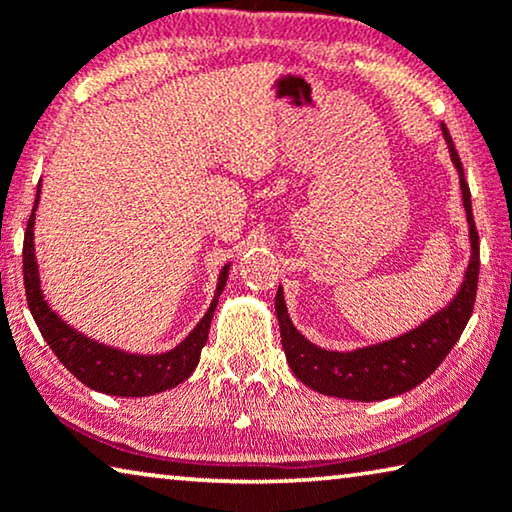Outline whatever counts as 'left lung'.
<instances>
[{
  "label": "left lung",
  "mask_w": 512,
  "mask_h": 512,
  "mask_svg": "<svg viewBox=\"0 0 512 512\" xmlns=\"http://www.w3.org/2000/svg\"><path fill=\"white\" fill-rule=\"evenodd\" d=\"M440 127L453 166L458 170L462 207H465L469 225V253L472 255H469L465 278H462L456 296L442 310L421 321L417 328L387 339V342L353 348V351H328L300 335L289 319L285 291L280 285L275 294V314L280 323L282 348H285L294 376L303 385L312 387L314 392L362 403L392 399V396L410 392L440 367L472 316L478 287V262H481L472 214V193L465 182V170H462L458 152L453 148L449 129L444 123Z\"/></svg>",
  "instance_id": "8db88e82"
}]
</instances>
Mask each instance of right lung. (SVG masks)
<instances>
[{"label":"right lung","instance_id":"right-lung-1","mask_svg":"<svg viewBox=\"0 0 512 512\" xmlns=\"http://www.w3.org/2000/svg\"><path fill=\"white\" fill-rule=\"evenodd\" d=\"M40 200V184L36 191V205L24 232V250H22V266H24V289H27V303L31 316H34L40 335L52 348L56 358L61 360L72 376L81 380L86 387L95 392L125 396V399H139V396H152L166 389H173L196 371L200 362V351L207 344L209 326H212L214 310L218 305V296L223 294L227 275H230L232 262H227L221 273H218L216 291L209 310L198 321V326L186 335L180 344L170 348L166 353H129L123 348L107 346L95 339L86 337L84 332L72 328L56 314L50 303L45 300L43 287H40V271L36 259V241H34V225H36V209Z\"/></svg>","mask_w":512,"mask_h":512}]
</instances>
